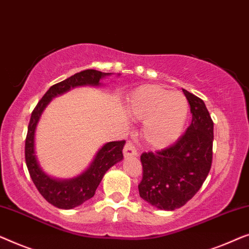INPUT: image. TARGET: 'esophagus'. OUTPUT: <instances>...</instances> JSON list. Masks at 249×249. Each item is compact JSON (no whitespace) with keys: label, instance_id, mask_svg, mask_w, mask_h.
Listing matches in <instances>:
<instances>
[{"label":"esophagus","instance_id":"esophagus-1","mask_svg":"<svg viewBox=\"0 0 249 249\" xmlns=\"http://www.w3.org/2000/svg\"><path fill=\"white\" fill-rule=\"evenodd\" d=\"M123 153H124L125 158H128V157H136L138 156V150L135 149V146L133 145L131 142H126L124 150H123Z\"/></svg>","mask_w":249,"mask_h":249}]
</instances>
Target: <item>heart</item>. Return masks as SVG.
Listing matches in <instances>:
<instances>
[{
    "mask_svg": "<svg viewBox=\"0 0 249 249\" xmlns=\"http://www.w3.org/2000/svg\"><path fill=\"white\" fill-rule=\"evenodd\" d=\"M132 120L143 122L141 138L152 149H166L179 139L188 115V103L179 92L146 85L132 91L128 98Z\"/></svg>",
    "mask_w": 249,
    "mask_h": 249,
    "instance_id": "heart-1",
    "label": "heart"
}]
</instances>
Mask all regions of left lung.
I'll use <instances>...</instances> for the list:
<instances>
[{"label":"left lung","instance_id":"obj_1","mask_svg":"<svg viewBox=\"0 0 249 249\" xmlns=\"http://www.w3.org/2000/svg\"><path fill=\"white\" fill-rule=\"evenodd\" d=\"M191 106L192 123L169 148L143 152L140 196L160 210L186 204L208 177L212 164L213 122L204 101L183 89Z\"/></svg>","mask_w":249,"mask_h":249}]
</instances>
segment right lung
<instances>
[{"label": "right lung", "mask_w": 249, "mask_h": 249, "mask_svg": "<svg viewBox=\"0 0 249 249\" xmlns=\"http://www.w3.org/2000/svg\"><path fill=\"white\" fill-rule=\"evenodd\" d=\"M110 73H104L96 70H85L69 79L52 86L31 113L28 125V133L24 146L26 163L35 186L48 203L58 209H73L88 201L96 193L106 171L123 159L125 141L108 142L97 152L88 169L72 179H56L48 176L38 163L35 152V132L41 114L54 97L66 92L75 87L100 86V80ZM120 75V74H118Z\"/></svg>", "instance_id": "add662e5"}]
</instances>
